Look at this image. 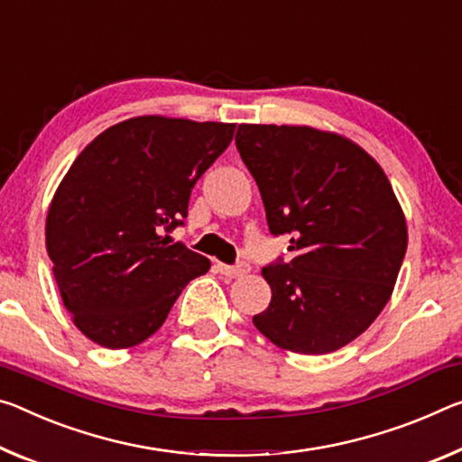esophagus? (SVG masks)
Masks as SVG:
<instances>
[{"label": "esophagus", "instance_id": "34e87169", "mask_svg": "<svg viewBox=\"0 0 462 462\" xmlns=\"http://www.w3.org/2000/svg\"><path fill=\"white\" fill-rule=\"evenodd\" d=\"M217 269H219V273L226 277H243L248 273V271H251V265L245 261H240L238 265H224V263H217Z\"/></svg>", "mask_w": 462, "mask_h": 462}]
</instances>
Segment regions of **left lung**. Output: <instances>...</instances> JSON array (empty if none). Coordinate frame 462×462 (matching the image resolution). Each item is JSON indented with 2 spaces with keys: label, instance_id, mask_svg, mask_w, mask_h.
<instances>
[{
  "label": "left lung",
  "instance_id": "left-lung-1",
  "mask_svg": "<svg viewBox=\"0 0 462 462\" xmlns=\"http://www.w3.org/2000/svg\"><path fill=\"white\" fill-rule=\"evenodd\" d=\"M236 148L257 180L269 232L291 261L263 269L271 302L259 331L320 356L347 346L384 309L407 251V224L376 160L312 127L238 125Z\"/></svg>",
  "mask_w": 462,
  "mask_h": 462
}]
</instances>
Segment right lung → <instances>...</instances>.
<instances>
[{
	"label": "right lung",
	"mask_w": 462,
	"mask_h": 462,
	"mask_svg": "<svg viewBox=\"0 0 462 462\" xmlns=\"http://www.w3.org/2000/svg\"><path fill=\"white\" fill-rule=\"evenodd\" d=\"M232 123L135 116L76 158L51 201L47 253L63 304L88 339L134 347L158 331L209 259L168 232L182 226Z\"/></svg>",
	"instance_id": "add662e5"
}]
</instances>
